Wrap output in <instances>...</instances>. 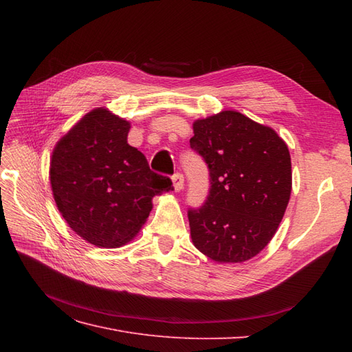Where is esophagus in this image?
<instances>
[{
	"instance_id": "obj_1",
	"label": "esophagus",
	"mask_w": 352,
	"mask_h": 352,
	"mask_svg": "<svg viewBox=\"0 0 352 352\" xmlns=\"http://www.w3.org/2000/svg\"><path fill=\"white\" fill-rule=\"evenodd\" d=\"M184 175L180 173H175V176L172 177V182H173V189L175 192H179L180 189H184Z\"/></svg>"
}]
</instances>
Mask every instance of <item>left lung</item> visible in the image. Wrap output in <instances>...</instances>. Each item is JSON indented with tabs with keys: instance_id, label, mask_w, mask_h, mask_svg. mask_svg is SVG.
Here are the masks:
<instances>
[{
	"instance_id": "8db88e82",
	"label": "left lung",
	"mask_w": 352,
	"mask_h": 352,
	"mask_svg": "<svg viewBox=\"0 0 352 352\" xmlns=\"http://www.w3.org/2000/svg\"><path fill=\"white\" fill-rule=\"evenodd\" d=\"M190 148L210 170L206 204L189 210L190 238L212 261L243 263L274 236L291 198L287 145L269 126L223 110L192 124Z\"/></svg>"
}]
</instances>
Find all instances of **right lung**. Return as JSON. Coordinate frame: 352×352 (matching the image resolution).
Returning a JSON list of instances; mask_svg holds the SVG:
<instances>
[{"label": "right lung", "instance_id": "obj_1", "mask_svg": "<svg viewBox=\"0 0 352 352\" xmlns=\"http://www.w3.org/2000/svg\"><path fill=\"white\" fill-rule=\"evenodd\" d=\"M131 122L98 107L85 114L52 150L50 182L69 228L98 248L129 243L172 180L153 173L127 144Z\"/></svg>", "mask_w": 352, "mask_h": 352}]
</instances>
